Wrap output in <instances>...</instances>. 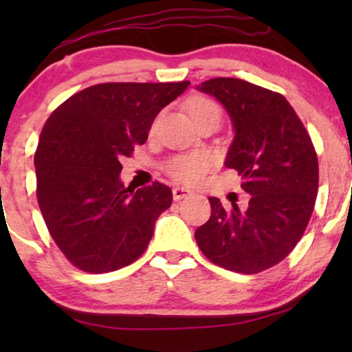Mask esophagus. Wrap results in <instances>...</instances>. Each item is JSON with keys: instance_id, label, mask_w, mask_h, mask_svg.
Listing matches in <instances>:
<instances>
[{"instance_id": "obj_1", "label": "esophagus", "mask_w": 352, "mask_h": 352, "mask_svg": "<svg viewBox=\"0 0 352 352\" xmlns=\"http://www.w3.org/2000/svg\"><path fill=\"white\" fill-rule=\"evenodd\" d=\"M190 195V190L186 189V187H175L173 189V199H175L176 201L184 199V197H189Z\"/></svg>"}]
</instances>
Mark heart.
Instances as JSON below:
<instances>
[{
  "instance_id": "obj_1",
  "label": "heart",
  "mask_w": 352,
  "mask_h": 352,
  "mask_svg": "<svg viewBox=\"0 0 352 352\" xmlns=\"http://www.w3.org/2000/svg\"><path fill=\"white\" fill-rule=\"evenodd\" d=\"M187 112H189L192 120H194L204 113L219 112V109L213 100L201 98V96H195V98H192L187 102ZM206 170H208V157L204 155V153L176 157L168 163V173L176 181L187 182V184L199 181Z\"/></svg>"
}]
</instances>
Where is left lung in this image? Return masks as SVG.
I'll return each instance as SVG.
<instances>
[{
    "instance_id": "left-lung-1",
    "label": "left lung",
    "mask_w": 352,
    "mask_h": 352,
    "mask_svg": "<svg viewBox=\"0 0 352 352\" xmlns=\"http://www.w3.org/2000/svg\"><path fill=\"white\" fill-rule=\"evenodd\" d=\"M223 104L234 129L224 165L242 176L245 208L210 197L211 216L195 230L211 263L258 274L287 258L314 210L319 163L309 134L282 94L239 78L197 86Z\"/></svg>"
}]
</instances>
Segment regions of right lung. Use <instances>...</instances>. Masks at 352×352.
<instances>
[{
  "instance_id": "right-lung-1",
  "label": "right lung",
  "mask_w": 352,
  "mask_h": 352,
  "mask_svg": "<svg viewBox=\"0 0 352 352\" xmlns=\"http://www.w3.org/2000/svg\"><path fill=\"white\" fill-rule=\"evenodd\" d=\"M189 85L89 86L43 126L35 153L38 205L57 247L81 271H117L146 252L173 192L160 182L124 187L120 160L147 141L158 112Z\"/></svg>"
}]
</instances>
